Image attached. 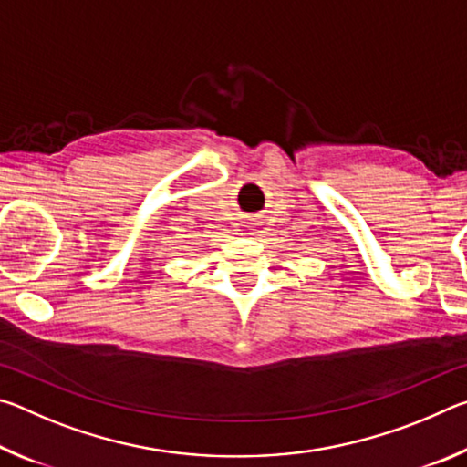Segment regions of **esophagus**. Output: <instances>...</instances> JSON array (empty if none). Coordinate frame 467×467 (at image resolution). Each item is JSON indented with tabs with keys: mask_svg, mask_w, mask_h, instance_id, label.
Listing matches in <instances>:
<instances>
[{
	"mask_svg": "<svg viewBox=\"0 0 467 467\" xmlns=\"http://www.w3.org/2000/svg\"><path fill=\"white\" fill-rule=\"evenodd\" d=\"M251 231H255V226H253V224H251Z\"/></svg>",
	"mask_w": 467,
	"mask_h": 467,
	"instance_id": "34e87169",
	"label": "esophagus"
}]
</instances>
